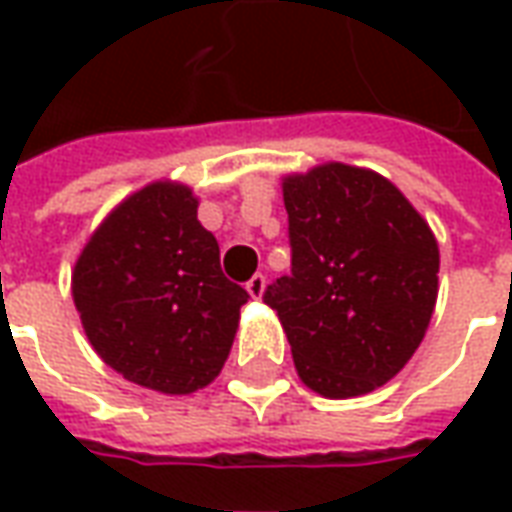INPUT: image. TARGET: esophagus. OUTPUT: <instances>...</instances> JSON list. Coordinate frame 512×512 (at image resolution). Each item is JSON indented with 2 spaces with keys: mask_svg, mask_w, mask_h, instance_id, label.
<instances>
[{
  "mask_svg": "<svg viewBox=\"0 0 512 512\" xmlns=\"http://www.w3.org/2000/svg\"><path fill=\"white\" fill-rule=\"evenodd\" d=\"M246 293H249L252 299H263V293H266V277H263V274H255V277L246 282Z\"/></svg>",
  "mask_w": 512,
  "mask_h": 512,
  "instance_id": "esophagus-1",
  "label": "esophagus"
}]
</instances>
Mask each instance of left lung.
<instances>
[{"mask_svg":"<svg viewBox=\"0 0 512 512\" xmlns=\"http://www.w3.org/2000/svg\"><path fill=\"white\" fill-rule=\"evenodd\" d=\"M293 268L266 304L299 378L332 400L384 386L428 332L439 244L392 180L340 161L282 178Z\"/></svg>","mask_w":512,"mask_h":512,"instance_id":"8db88e82","label":"left lung"}]
</instances>
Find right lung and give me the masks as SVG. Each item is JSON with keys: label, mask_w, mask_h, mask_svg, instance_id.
Returning a JSON list of instances; mask_svg holds the SVG:
<instances>
[{"label": "right lung", "mask_w": 512, "mask_h": 512, "mask_svg": "<svg viewBox=\"0 0 512 512\" xmlns=\"http://www.w3.org/2000/svg\"><path fill=\"white\" fill-rule=\"evenodd\" d=\"M197 205L178 180L147 183L95 227L71 274L95 354L161 395H191L222 373L249 299L222 274Z\"/></svg>", "instance_id": "right-lung-1"}]
</instances>
